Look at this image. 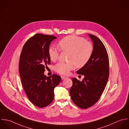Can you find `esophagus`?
Here are the masks:
<instances>
[{"instance_id":"obj_1","label":"esophagus","mask_w":129,"mask_h":129,"mask_svg":"<svg viewBox=\"0 0 129 129\" xmlns=\"http://www.w3.org/2000/svg\"><path fill=\"white\" fill-rule=\"evenodd\" d=\"M61 79H62V80L65 79H66V78H67V77H65V76H61Z\"/></svg>"}]
</instances>
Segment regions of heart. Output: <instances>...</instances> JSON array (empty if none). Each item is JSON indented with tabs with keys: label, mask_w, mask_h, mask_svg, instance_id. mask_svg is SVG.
Returning a JSON list of instances; mask_svg holds the SVG:
<instances>
[{
	"label": "heart",
	"mask_w": 129,
	"mask_h": 129,
	"mask_svg": "<svg viewBox=\"0 0 129 129\" xmlns=\"http://www.w3.org/2000/svg\"><path fill=\"white\" fill-rule=\"evenodd\" d=\"M62 51L69 52L68 62H59L55 66V70L62 75H68L74 66L80 68L84 67L90 60L93 52L92 44L80 37L71 35L61 39L58 43ZM59 50L55 46L50 47L48 54L50 60L55 62L59 57Z\"/></svg>",
	"instance_id": "heart-1"
}]
</instances>
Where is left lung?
Masks as SVG:
<instances>
[{
  "instance_id": "left-lung-1",
  "label": "left lung",
  "mask_w": 129,
  "mask_h": 129,
  "mask_svg": "<svg viewBox=\"0 0 129 129\" xmlns=\"http://www.w3.org/2000/svg\"><path fill=\"white\" fill-rule=\"evenodd\" d=\"M93 44V52L88 62L77 71L84 76L82 81L72 78L70 94L73 102L81 109H87L100 99L109 76V60L107 50L97 37L88 34Z\"/></svg>"
}]
</instances>
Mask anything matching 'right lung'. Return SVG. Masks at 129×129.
<instances>
[{
	"label": "right lung",
	"instance_id": "1",
	"mask_svg": "<svg viewBox=\"0 0 129 129\" xmlns=\"http://www.w3.org/2000/svg\"><path fill=\"white\" fill-rule=\"evenodd\" d=\"M57 37L38 34L24 44L20 56L19 73L22 86L29 100L39 108L49 105L54 98V90L60 83L61 77L44 74L47 64L51 63L48 50Z\"/></svg>",
	"mask_w": 129,
	"mask_h": 129
}]
</instances>
